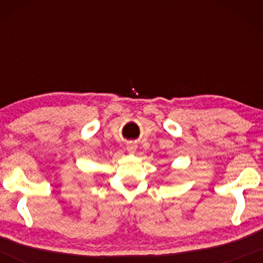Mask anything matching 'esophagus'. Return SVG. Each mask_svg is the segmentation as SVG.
<instances>
[{
	"instance_id": "esophagus-1",
	"label": "esophagus",
	"mask_w": 263,
	"mask_h": 263,
	"mask_svg": "<svg viewBox=\"0 0 263 263\" xmlns=\"http://www.w3.org/2000/svg\"><path fill=\"white\" fill-rule=\"evenodd\" d=\"M136 148H137V146H136L135 143H132V142H129V143H127V151L129 153H135Z\"/></svg>"
}]
</instances>
